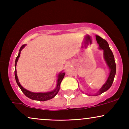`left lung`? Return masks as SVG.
<instances>
[{
    "instance_id": "1",
    "label": "left lung",
    "mask_w": 129,
    "mask_h": 129,
    "mask_svg": "<svg viewBox=\"0 0 129 129\" xmlns=\"http://www.w3.org/2000/svg\"><path fill=\"white\" fill-rule=\"evenodd\" d=\"M96 39L100 46L99 48L103 50L104 58L110 69V73H109V76L108 77L106 83L104 84L96 93L93 94V96L100 95L109 90L113 84L115 74H116V63L115 62V57L107 42L99 36H96Z\"/></svg>"
}]
</instances>
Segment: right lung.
<instances>
[{
    "label": "right lung",
    "mask_w": 129,
    "mask_h": 129,
    "mask_svg": "<svg viewBox=\"0 0 129 129\" xmlns=\"http://www.w3.org/2000/svg\"><path fill=\"white\" fill-rule=\"evenodd\" d=\"M25 44L23 45L20 47V50H19V52L18 54V56H17L16 59V61H15V71H14V75H15V79L16 81V82H17V85L18 86L20 87V90H22V92L23 93V94L27 96L29 98L33 100H36V101H47L51 100L54 98L56 94H57V93L59 92L60 89V83H61L62 81L63 77H64L66 73H63V72H60V73H59L58 75V78H57V85H56V87L55 88V89H54L53 91H48V92H45V93H34V92H31V91H28V90H26L25 88H23V87L20 85V82H19L18 78H17V72H16V65H17V62L18 61L19 57H20V51H22V50L25 47Z\"/></svg>",
    "instance_id": "1"
}]
</instances>
